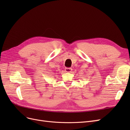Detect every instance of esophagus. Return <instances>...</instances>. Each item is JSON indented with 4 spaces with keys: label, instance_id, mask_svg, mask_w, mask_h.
Listing matches in <instances>:
<instances>
[{
    "label": "esophagus",
    "instance_id": "1",
    "mask_svg": "<svg viewBox=\"0 0 130 130\" xmlns=\"http://www.w3.org/2000/svg\"><path fill=\"white\" fill-rule=\"evenodd\" d=\"M72 71V69L71 68H65V72L67 73H70Z\"/></svg>",
    "mask_w": 130,
    "mask_h": 130
}]
</instances>
